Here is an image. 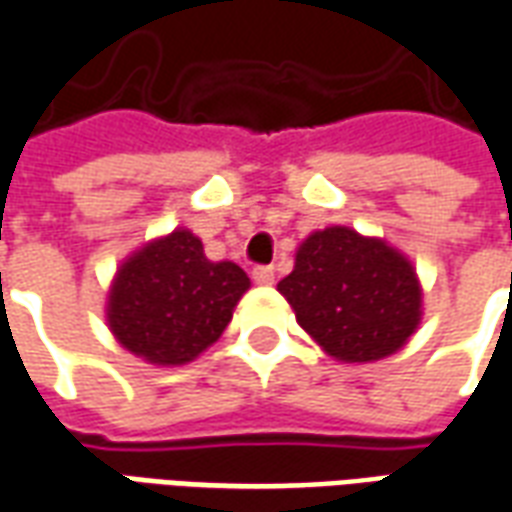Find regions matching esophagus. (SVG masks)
Segmentation results:
<instances>
[{
	"label": "esophagus",
	"instance_id": "esophagus-1",
	"mask_svg": "<svg viewBox=\"0 0 512 512\" xmlns=\"http://www.w3.org/2000/svg\"><path fill=\"white\" fill-rule=\"evenodd\" d=\"M252 279H255L257 285H274V268L257 266L255 271H252Z\"/></svg>",
	"mask_w": 512,
	"mask_h": 512
}]
</instances>
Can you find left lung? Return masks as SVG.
I'll return each mask as SVG.
<instances>
[{"label": "left lung", "instance_id": "obj_1", "mask_svg": "<svg viewBox=\"0 0 512 512\" xmlns=\"http://www.w3.org/2000/svg\"><path fill=\"white\" fill-rule=\"evenodd\" d=\"M277 290L326 354L367 365L397 354L422 321L417 268L384 238L332 224L310 233Z\"/></svg>", "mask_w": 512, "mask_h": 512}]
</instances>
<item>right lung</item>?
I'll return each mask as SVG.
<instances>
[{"instance_id":"right-lung-1","label":"right lung","mask_w":512,"mask_h":512,"mask_svg":"<svg viewBox=\"0 0 512 512\" xmlns=\"http://www.w3.org/2000/svg\"><path fill=\"white\" fill-rule=\"evenodd\" d=\"M249 285L244 268L208 260L200 238L178 227L120 263L106 296V323L147 365H189L222 337Z\"/></svg>"}]
</instances>
